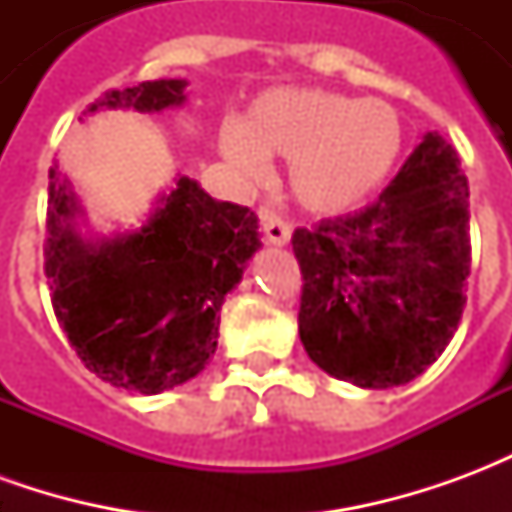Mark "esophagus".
Wrapping results in <instances>:
<instances>
[{"label":"esophagus","mask_w":512,"mask_h":512,"mask_svg":"<svg viewBox=\"0 0 512 512\" xmlns=\"http://www.w3.org/2000/svg\"><path fill=\"white\" fill-rule=\"evenodd\" d=\"M260 222H263V233H266L268 244L274 246H288L290 244V224L277 216L268 208H260Z\"/></svg>","instance_id":"1"}]
</instances>
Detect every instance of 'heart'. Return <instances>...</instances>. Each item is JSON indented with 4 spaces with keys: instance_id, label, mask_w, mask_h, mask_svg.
<instances>
[{
    "instance_id": "1",
    "label": "heart",
    "mask_w": 512,
    "mask_h": 512,
    "mask_svg": "<svg viewBox=\"0 0 512 512\" xmlns=\"http://www.w3.org/2000/svg\"><path fill=\"white\" fill-rule=\"evenodd\" d=\"M224 161L244 178H266L271 156L290 158L288 183L307 211L340 216L386 183L403 153V123L384 101L318 87H277L249 106L246 123L219 134Z\"/></svg>"
}]
</instances>
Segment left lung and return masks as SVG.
Listing matches in <instances>:
<instances>
[{"label":"left lung","mask_w":512,"mask_h":512,"mask_svg":"<svg viewBox=\"0 0 512 512\" xmlns=\"http://www.w3.org/2000/svg\"><path fill=\"white\" fill-rule=\"evenodd\" d=\"M299 337L323 373L389 389L422 376L458 329L469 277V183L428 131L365 211L293 233Z\"/></svg>","instance_id":"left-lung-1"}]
</instances>
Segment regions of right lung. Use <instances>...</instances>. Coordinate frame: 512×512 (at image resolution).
<instances>
[{"mask_svg":"<svg viewBox=\"0 0 512 512\" xmlns=\"http://www.w3.org/2000/svg\"><path fill=\"white\" fill-rule=\"evenodd\" d=\"M186 79H158L98 98L84 115H158L186 104ZM255 211L213 200L175 175L142 222L93 233L68 175L49 172L46 277L57 321L87 370L158 395L191 381L216 351L224 296L260 249Z\"/></svg>","mask_w":512,"mask_h":512,"instance_id":"obj_1","label":"right lung"}]
</instances>
